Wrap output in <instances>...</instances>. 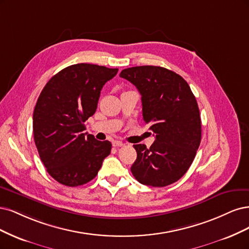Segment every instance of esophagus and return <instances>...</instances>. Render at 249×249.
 I'll list each match as a JSON object with an SVG mask.
<instances>
[{
  "instance_id": "esophagus-1",
  "label": "esophagus",
  "mask_w": 249,
  "mask_h": 249,
  "mask_svg": "<svg viewBox=\"0 0 249 249\" xmlns=\"http://www.w3.org/2000/svg\"><path fill=\"white\" fill-rule=\"evenodd\" d=\"M125 145L124 142H120V141H115V142H113V146L114 147H123Z\"/></svg>"
}]
</instances>
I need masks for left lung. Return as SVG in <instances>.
Listing matches in <instances>:
<instances>
[{
	"instance_id": "1",
	"label": "left lung",
	"mask_w": 249,
	"mask_h": 249,
	"mask_svg": "<svg viewBox=\"0 0 249 249\" xmlns=\"http://www.w3.org/2000/svg\"><path fill=\"white\" fill-rule=\"evenodd\" d=\"M120 76L141 93L143 121L155 134L149 149L142 143L133 146L138 157L131 173L143 185H170L188 171L200 143L202 125L195 95L185 79L163 67H131Z\"/></svg>"
}]
</instances>
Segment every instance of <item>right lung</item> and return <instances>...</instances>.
Returning <instances> with one entry per match:
<instances>
[{
    "label": "right lung",
    "instance_id": "add662e5",
    "mask_svg": "<svg viewBox=\"0 0 249 249\" xmlns=\"http://www.w3.org/2000/svg\"><path fill=\"white\" fill-rule=\"evenodd\" d=\"M118 68L74 64L53 75L40 93L33 133L40 159L52 177L75 187L93 180L109 155L111 143L84 133L97 108L100 91Z\"/></svg>",
    "mask_w": 249,
    "mask_h": 249
}]
</instances>
